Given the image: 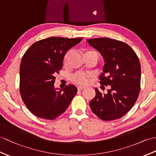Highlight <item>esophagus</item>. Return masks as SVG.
I'll return each mask as SVG.
<instances>
[{
    "label": "esophagus",
    "mask_w": 156,
    "mask_h": 156,
    "mask_svg": "<svg viewBox=\"0 0 156 156\" xmlns=\"http://www.w3.org/2000/svg\"><path fill=\"white\" fill-rule=\"evenodd\" d=\"M84 88H85V87H82V86H78V87H77L78 90H83V89H84Z\"/></svg>",
    "instance_id": "esophagus-1"
}]
</instances>
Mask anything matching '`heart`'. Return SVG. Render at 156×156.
<instances>
[{
    "label": "heart",
    "instance_id": "obj_1",
    "mask_svg": "<svg viewBox=\"0 0 156 156\" xmlns=\"http://www.w3.org/2000/svg\"><path fill=\"white\" fill-rule=\"evenodd\" d=\"M87 53H92V54H96L98 56V54L95 51L89 50ZM90 77V75L88 73H85L84 72L79 71L73 75V77H72V81L79 85H86L88 83L89 79Z\"/></svg>",
    "mask_w": 156,
    "mask_h": 156
}]
</instances>
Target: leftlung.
<instances>
[{"instance_id":"8db88e82","label":"left lung","mask_w":156,"mask_h":156,"mask_svg":"<svg viewBox=\"0 0 156 156\" xmlns=\"http://www.w3.org/2000/svg\"><path fill=\"white\" fill-rule=\"evenodd\" d=\"M99 51L105 66L99 76L102 86H110L107 94L95 88L96 95L89 102L93 112L101 119H120L130 111L138 97L141 66L130 45L108 37L87 40Z\"/></svg>"}]
</instances>
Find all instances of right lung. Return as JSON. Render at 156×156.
I'll list each match as a JSON object with an SVG mask.
<instances>
[{"instance_id": "1", "label": "right lung", "mask_w": 156, "mask_h": 156, "mask_svg": "<svg viewBox=\"0 0 156 156\" xmlns=\"http://www.w3.org/2000/svg\"><path fill=\"white\" fill-rule=\"evenodd\" d=\"M82 39L48 37L32 44L22 57L20 95L26 107L37 117L54 120L66 111L77 93V87L73 85L59 89L55 88L54 83L67 51Z\"/></svg>"}]
</instances>
